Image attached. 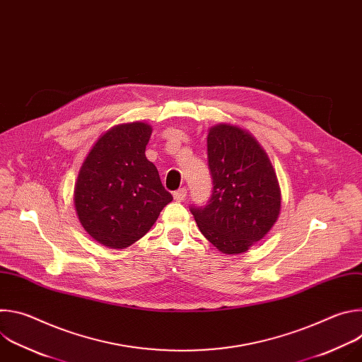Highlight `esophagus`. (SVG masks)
Returning a JSON list of instances; mask_svg holds the SVG:
<instances>
[{"label":"esophagus","mask_w":362,"mask_h":362,"mask_svg":"<svg viewBox=\"0 0 362 362\" xmlns=\"http://www.w3.org/2000/svg\"><path fill=\"white\" fill-rule=\"evenodd\" d=\"M186 194H187V190H186L185 187H182V189H179V190H176V192L173 193V197H175L176 202H183L185 197H186Z\"/></svg>","instance_id":"1"}]
</instances>
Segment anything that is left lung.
<instances>
[{"label": "left lung", "mask_w": 362, "mask_h": 362, "mask_svg": "<svg viewBox=\"0 0 362 362\" xmlns=\"http://www.w3.org/2000/svg\"><path fill=\"white\" fill-rule=\"evenodd\" d=\"M208 159L214 190L190 212L222 253L246 252L272 229L281 214V189L267 151L247 130L228 123L211 127Z\"/></svg>", "instance_id": "1"}]
</instances>
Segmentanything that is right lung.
<instances>
[{
    "mask_svg": "<svg viewBox=\"0 0 362 362\" xmlns=\"http://www.w3.org/2000/svg\"><path fill=\"white\" fill-rule=\"evenodd\" d=\"M151 126L124 123L101 134L86 156L74 208L84 230L98 243L124 249L143 238L173 200L146 158Z\"/></svg>",
    "mask_w": 362,
    "mask_h": 362,
    "instance_id": "obj_1",
    "label": "right lung"
}]
</instances>
